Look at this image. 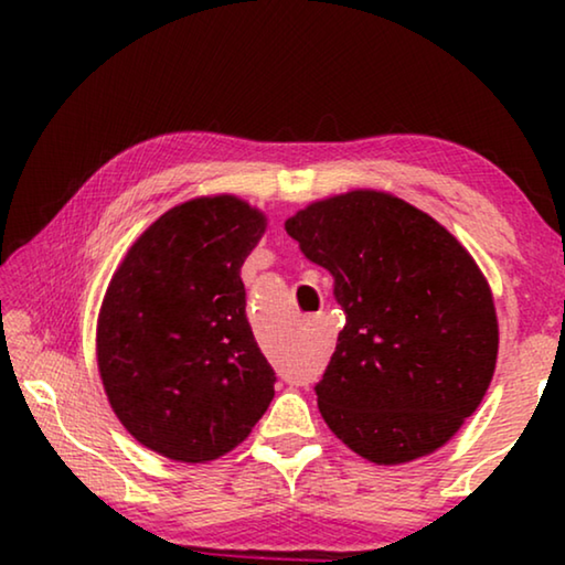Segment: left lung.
I'll return each instance as SVG.
<instances>
[{
    "instance_id": "8db88e82",
    "label": "left lung",
    "mask_w": 565,
    "mask_h": 565,
    "mask_svg": "<svg viewBox=\"0 0 565 565\" xmlns=\"http://www.w3.org/2000/svg\"><path fill=\"white\" fill-rule=\"evenodd\" d=\"M284 226L333 276L347 313L317 384L327 426L379 466L434 454L481 404L499 356L493 296L473 256L386 191L313 202Z\"/></svg>"
}]
</instances>
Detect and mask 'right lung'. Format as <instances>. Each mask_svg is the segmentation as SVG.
<instances>
[{"mask_svg":"<svg viewBox=\"0 0 565 565\" xmlns=\"http://www.w3.org/2000/svg\"><path fill=\"white\" fill-rule=\"evenodd\" d=\"M264 232L266 216L242 199H191L131 244L104 294V391L124 428L171 461L228 454L271 404L276 374L238 276Z\"/></svg>","mask_w":565,"mask_h":565,"instance_id":"right-lung-1","label":"right lung"}]
</instances>
